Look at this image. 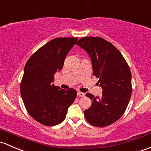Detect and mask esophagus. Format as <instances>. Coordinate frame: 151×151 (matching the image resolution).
I'll use <instances>...</instances> for the list:
<instances>
[{"label":"esophagus","mask_w":151,"mask_h":151,"mask_svg":"<svg viewBox=\"0 0 151 151\" xmlns=\"http://www.w3.org/2000/svg\"><path fill=\"white\" fill-rule=\"evenodd\" d=\"M84 95H85V94L83 93V92H77V96H78V97H84Z\"/></svg>","instance_id":"34e87169"}]
</instances>
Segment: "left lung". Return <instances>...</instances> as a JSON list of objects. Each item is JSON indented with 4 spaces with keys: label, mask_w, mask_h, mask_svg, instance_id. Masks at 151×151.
Masks as SVG:
<instances>
[{
    "label": "left lung",
    "mask_w": 151,
    "mask_h": 151,
    "mask_svg": "<svg viewBox=\"0 0 151 151\" xmlns=\"http://www.w3.org/2000/svg\"><path fill=\"white\" fill-rule=\"evenodd\" d=\"M91 58L93 75L99 78L101 97L87 93L92 105L84 117L94 127L108 126L122 117L132 93L131 72L120 51L101 37H83L76 43Z\"/></svg>",
    "instance_id": "left-lung-1"
}]
</instances>
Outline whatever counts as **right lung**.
<instances>
[{"instance_id":"1","label":"right lung","mask_w":151,"mask_h":151,"mask_svg":"<svg viewBox=\"0 0 151 151\" xmlns=\"http://www.w3.org/2000/svg\"><path fill=\"white\" fill-rule=\"evenodd\" d=\"M78 38H56L29 58L20 85L23 102L34 120L46 126L61 123L77 97L74 89H60L53 84L54 74L62 69L66 56Z\"/></svg>"}]
</instances>
